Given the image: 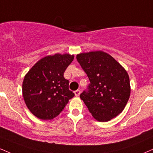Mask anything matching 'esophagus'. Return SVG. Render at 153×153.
<instances>
[{"instance_id": "34e87169", "label": "esophagus", "mask_w": 153, "mask_h": 153, "mask_svg": "<svg viewBox=\"0 0 153 153\" xmlns=\"http://www.w3.org/2000/svg\"><path fill=\"white\" fill-rule=\"evenodd\" d=\"M74 93H75V96H79L80 94V90H76V91L74 92Z\"/></svg>"}]
</instances>
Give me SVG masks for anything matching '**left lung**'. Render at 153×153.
I'll return each instance as SVG.
<instances>
[{"label":"left lung","instance_id":"8db88e82","mask_svg":"<svg viewBox=\"0 0 153 153\" xmlns=\"http://www.w3.org/2000/svg\"><path fill=\"white\" fill-rule=\"evenodd\" d=\"M90 84L80 97L93 117L106 122L118 115L130 94L128 73L111 56L102 51L77 55Z\"/></svg>","mask_w":153,"mask_h":153}]
</instances>
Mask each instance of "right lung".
Masks as SVG:
<instances>
[{"label": "right lung", "mask_w": 153, "mask_h": 153, "mask_svg": "<svg viewBox=\"0 0 153 153\" xmlns=\"http://www.w3.org/2000/svg\"><path fill=\"white\" fill-rule=\"evenodd\" d=\"M73 58L74 56L58 53L46 56L36 62L24 78V100L38 118L53 119L74 97L69 90V81L63 76Z\"/></svg>", "instance_id": "obj_1"}]
</instances>
